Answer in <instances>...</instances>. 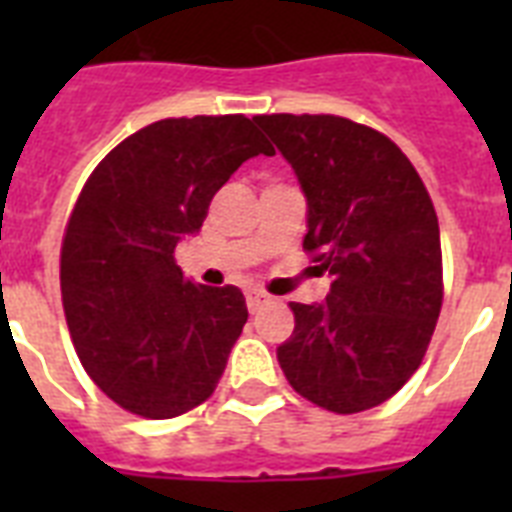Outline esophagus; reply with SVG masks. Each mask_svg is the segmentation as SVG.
<instances>
[{"instance_id":"34e87169","label":"esophagus","mask_w":512,"mask_h":512,"mask_svg":"<svg viewBox=\"0 0 512 512\" xmlns=\"http://www.w3.org/2000/svg\"><path fill=\"white\" fill-rule=\"evenodd\" d=\"M268 303V295L265 292H257V289H252V292H247V308L249 313H257L263 305Z\"/></svg>"}]
</instances>
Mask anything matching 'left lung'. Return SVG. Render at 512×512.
<instances>
[{
  "mask_svg": "<svg viewBox=\"0 0 512 512\" xmlns=\"http://www.w3.org/2000/svg\"><path fill=\"white\" fill-rule=\"evenodd\" d=\"M308 201L303 247L332 276L324 303H289L276 348L289 385L329 412L388 401L417 372L441 313V233L401 148L342 116H257Z\"/></svg>",
  "mask_w": 512,
  "mask_h": 512,
  "instance_id": "8db88e82",
  "label": "left lung"
}]
</instances>
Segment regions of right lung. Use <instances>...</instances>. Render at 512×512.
<instances>
[{"label":"right lung","instance_id":"1","mask_svg":"<svg viewBox=\"0 0 512 512\" xmlns=\"http://www.w3.org/2000/svg\"><path fill=\"white\" fill-rule=\"evenodd\" d=\"M273 148L247 116L162 119L122 140L84 183L60 252V292L84 372L111 401L170 420L212 396L247 324L239 287L185 279L196 236L233 172Z\"/></svg>","mask_w":512,"mask_h":512}]
</instances>
